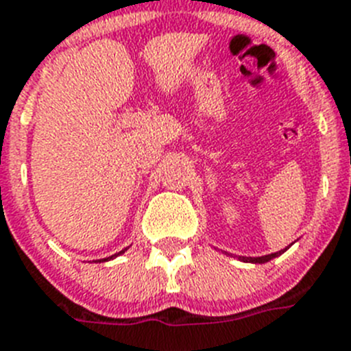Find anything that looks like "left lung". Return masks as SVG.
<instances>
[{
	"mask_svg": "<svg viewBox=\"0 0 351 351\" xmlns=\"http://www.w3.org/2000/svg\"><path fill=\"white\" fill-rule=\"evenodd\" d=\"M286 251V249H285ZM285 251H279V252H274V254H267V256H261V258H240V260L243 261H249V263H267V261L274 260V258H277L279 254H282Z\"/></svg>",
	"mask_w": 351,
	"mask_h": 351,
	"instance_id": "left-lung-1",
	"label": "left lung"
}]
</instances>
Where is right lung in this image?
Wrapping results in <instances>:
<instances>
[{"label": "right lung", "mask_w": 351, "mask_h": 351, "mask_svg": "<svg viewBox=\"0 0 351 351\" xmlns=\"http://www.w3.org/2000/svg\"><path fill=\"white\" fill-rule=\"evenodd\" d=\"M123 251H125V249H123ZM123 251H120V252H118V254H121V252H123ZM114 256H117V254H114ZM114 256H111V258H106V260H112ZM106 260H104V261H106Z\"/></svg>", "instance_id": "add662e5"}]
</instances>
